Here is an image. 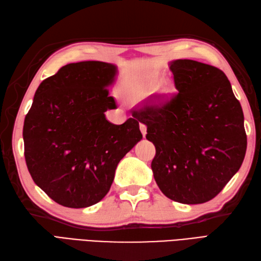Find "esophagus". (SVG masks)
I'll return each instance as SVG.
<instances>
[{"mask_svg":"<svg viewBox=\"0 0 261 261\" xmlns=\"http://www.w3.org/2000/svg\"><path fill=\"white\" fill-rule=\"evenodd\" d=\"M139 128H141L142 134H143V136L145 137V136H146V133H147V127H146L145 124L141 123V124H139Z\"/></svg>","mask_w":261,"mask_h":261,"instance_id":"obj_1","label":"esophagus"}]
</instances>
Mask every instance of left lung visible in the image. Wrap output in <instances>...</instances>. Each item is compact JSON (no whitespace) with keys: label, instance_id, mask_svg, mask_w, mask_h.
Instances as JSON below:
<instances>
[{"label":"left lung","instance_id":"8db88e82","mask_svg":"<svg viewBox=\"0 0 261 261\" xmlns=\"http://www.w3.org/2000/svg\"><path fill=\"white\" fill-rule=\"evenodd\" d=\"M169 68L178 93L133 116L147 126L146 138L155 145L151 169L162 193L181 204H202L244 162V113L219 68L193 60L173 61Z\"/></svg>","mask_w":261,"mask_h":261}]
</instances>
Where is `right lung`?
<instances>
[{
    "mask_svg": "<svg viewBox=\"0 0 261 261\" xmlns=\"http://www.w3.org/2000/svg\"><path fill=\"white\" fill-rule=\"evenodd\" d=\"M110 63H71L44 80L23 126L24 156L34 182L57 204L95 205L109 193L120 160L141 141L139 122L114 125Z\"/></svg>",
    "mask_w": 261,
    "mask_h": 261,
    "instance_id": "add662e5",
    "label": "right lung"
}]
</instances>
